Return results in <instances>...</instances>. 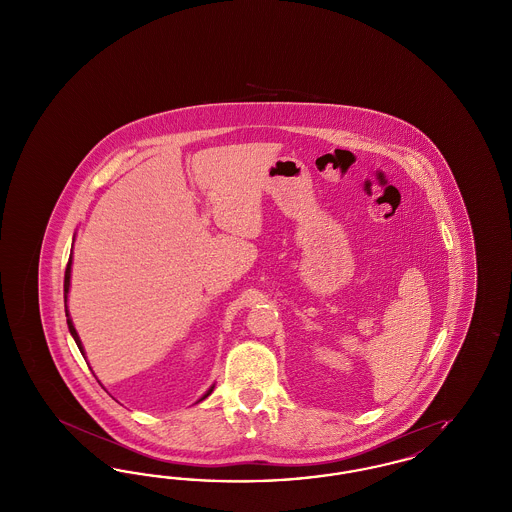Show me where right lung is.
I'll list each match as a JSON object with an SVG mask.
<instances>
[{
	"instance_id": "1",
	"label": "right lung",
	"mask_w": 512,
	"mask_h": 512,
	"mask_svg": "<svg viewBox=\"0 0 512 512\" xmlns=\"http://www.w3.org/2000/svg\"><path fill=\"white\" fill-rule=\"evenodd\" d=\"M71 263H73V255L69 257V263H67V270H65V315H67V324H69V330H71V334H73L74 341H76V345H78V349H80V353L84 355V349H82V343H80V338H78V334H76V330H74L73 322H71V318H69V311H67V293H69V286H71ZM211 390L207 391L201 399H205L207 395H211Z\"/></svg>"
}]
</instances>
